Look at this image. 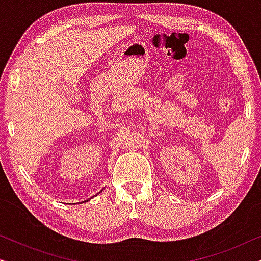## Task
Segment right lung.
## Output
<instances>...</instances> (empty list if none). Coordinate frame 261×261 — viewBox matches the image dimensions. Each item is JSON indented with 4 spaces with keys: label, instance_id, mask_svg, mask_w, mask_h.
I'll use <instances>...</instances> for the list:
<instances>
[{
    "label": "right lung",
    "instance_id": "right-lung-1",
    "mask_svg": "<svg viewBox=\"0 0 261 261\" xmlns=\"http://www.w3.org/2000/svg\"><path fill=\"white\" fill-rule=\"evenodd\" d=\"M84 202H87V201H84Z\"/></svg>",
    "mask_w": 261,
    "mask_h": 261
}]
</instances>
